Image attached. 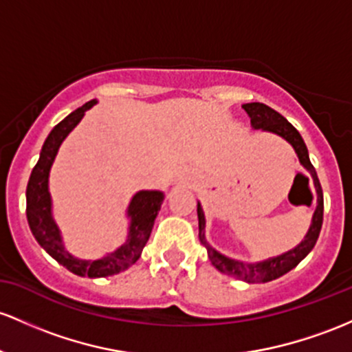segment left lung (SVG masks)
I'll list each match as a JSON object with an SVG mask.
<instances>
[{"label":"left lung","mask_w":352,"mask_h":352,"mask_svg":"<svg viewBox=\"0 0 352 352\" xmlns=\"http://www.w3.org/2000/svg\"><path fill=\"white\" fill-rule=\"evenodd\" d=\"M242 108L247 111V115L250 117V125L256 130H264V132L276 133L279 137H283L285 142L292 145V148L296 150L297 157H299L300 165L311 173L312 180H314L316 192H318V207H316L314 215H312L311 227H309L306 237L300 242L299 245L294 247L292 250L280 254L277 257H270L267 261L262 262H242L230 258L223 254L217 252L206 239V215H204V208L200 206V202L197 204V215H199V239L204 245H206L208 258H210L212 265L215 269L220 270L222 274L227 276H232L235 279L245 280L249 284H257V283H269V280L277 279V277L284 276L289 270H292L302 261L304 257L314 249L316 242H318L320 227H322V214H324V197H322V188H320L318 173L316 168L312 167L311 160H309L307 146L304 144L302 137L297 132L294 126L285 120L283 115L277 113L276 110L264 105V103H245Z\"/></svg>","instance_id":"left-lung-1"}]
</instances>
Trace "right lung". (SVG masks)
Returning a JSON list of instances; mask_svg holds the SVG:
<instances>
[{"instance_id": "1", "label": "right lung", "mask_w": 352, "mask_h": 352, "mask_svg": "<svg viewBox=\"0 0 352 352\" xmlns=\"http://www.w3.org/2000/svg\"><path fill=\"white\" fill-rule=\"evenodd\" d=\"M95 103L96 100H90L83 107L76 108L50 132L40 152L38 164L32 170L28 187H26V217H28L30 229L34 239L56 262H60L69 272L82 277L115 276L133 265L142 256V250L152 234L153 222L165 199V194L160 190H140L132 197L130 206L126 208V217L130 219L129 237L125 244L120 245L113 252L96 261H83V258L73 257L65 249L60 229L52 214V195L48 190L50 170H52L60 145L63 144L68 133L78 125L85 111L90 110Z\"/></svg>"}]
</instances>
